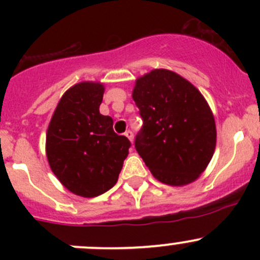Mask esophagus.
<instances>
[{
  "mask_svg": "<svg viewBox=\"0 0 260 260\" xmlns=\"http://www.w3.org/2000/svg\"><path fill=\"white\" fill-rule=\"evenodd\" d=\"M124 136L128 138V140L131 141V142L133 143V132H132V131H127V132L124 133Z\"/></svg>",
  "mask_w": 260,
  "mask_h": 260,
  "instance_id": "1",
  "label": "esophagus"
}]
</instances>
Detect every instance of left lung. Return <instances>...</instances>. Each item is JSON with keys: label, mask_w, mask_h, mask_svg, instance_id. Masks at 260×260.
I'll return each instance as SVG.
<instances>
[{"label": "left lung", "mask_w": 260, "mask_h": 260, "mask_svg": "<svg viewBox=\"0 0 260 260\" xmlns=\"http://www.w3.org/2000/svg\"><path fill=\"white\" fill-rule=\"evenodd\" d=\"M132 98L143 118L136 149L159 182L185 186L205 171L216 146V125L193 84L167 69L136 79Z\"/></svg>", "instance_id": "left-lung-1"}]
</instances>
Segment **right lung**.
<instances>
[{
  "instance_id": "obj_1",
  "label": "right lung",
  "mask_w": 260,
  "mask_h": 260,
  "mask_svg": "<svg viewBox=\"0 0 260 260\" xmlns=\"http://www.w3.org/2000/svg\"><path fill=\"white\" fill-rule=\"evenodd\" d=\"M104 85L81 81L60 98L46 132L50 169L70 192L95 198L117 183L131 142L99 113Z\"/></svg>"
}]
</instances>
